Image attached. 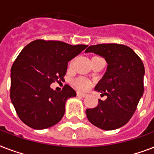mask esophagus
Instances as JSON below:
<instances>
[{"instance_id":"34e87169","label":"esophagus","mask_w":154,"mask_h":154,"mask_svg":"<svg viewBox=\"0 0 154 154\" xmlns=\"http://www.w3.org/2000/svg\"><path fill=\"white\" fill-rule=\"evenodd\" d=\"M77 95L78 97H86V94H84V93H81V92H77Z\"/></svg>"}]
</instances>
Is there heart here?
Wrapping results in <instances>:
<instances>
[{"label": "heart", "instance_id": "b5f03b06", "mask_svg": "<svg viewBox=\"0 0 154 154\" xmlns=\"http://www.w3.org/2000/svg\"><path fill=\"white\" fill-rule=\"evenodd\" d=\"M73 85L80 90H86L90 87L91 83L85 78L79 77V78H77L73 81Z\"/></svg>", "mask_w": 154, "mask_h": 154}]
</instances>
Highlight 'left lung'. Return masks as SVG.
<instances>
[{
	"label": "left lung",
	"mask_w": 154,
	"mask_h": 154,
	"mask_svg": "<svg viewBox=\"0 0 154 154\" xmlns=\"http://www.w3.org/2000/svg\"><path fill=\"white\" fill-rule=\"evenodd\" d=\"M85 53H94L108 64L105 74L95 87L107 97L98 105L85 111L92 124L104 130L119 129L129 122L144 92L145 67L141 58L128 46L119 44L91 45Z\"/></svg>",
	"instance_id": "1"
}]
</instances>
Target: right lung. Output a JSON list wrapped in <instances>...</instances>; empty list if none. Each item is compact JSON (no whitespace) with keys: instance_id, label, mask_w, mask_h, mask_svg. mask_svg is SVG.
Segmentation results:
<instances>
[{"instance_id":"1","label":"right lung","mask_w":154,"mask_h":154,"mask_svg":"<svg viewBox=\"0 0 154 154\" xmlns=\"http://www.w3.org/2000/svg\"><path fill=\"white\" fill-rule=\"evenodd\" d=\"M87 46L36 40L21 50L11 68L10 98L25 125L44 129L61 120L66 101L77 94L68 85L60 92L53 90L50 85L64 81L68 62Z\"/></svg>"}]
</instances>
